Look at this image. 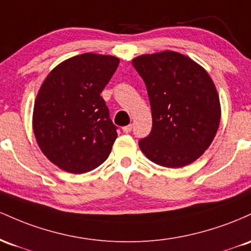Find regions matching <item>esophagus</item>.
<instances>
[{"mask_svg":"<svg viewBox=\"0 0 251 251\" xmlns=\"http://www.w3.org/2000/svg\"><path fill=\"white\" fill-rule=\"evenodd\" d=\"M131 130H133V126H131V125L123 126V131H125V133H130Z\"/></svg>","mask_w":251,"mask_h":251,"instance_id":"34e87169","label":"esophagus"}]
</instances>
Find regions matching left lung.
<instances>
[{
	"label": "left lung",
	"instance_id": "1",
	"mask_svg": "<svg viewBox=\"0 0 251 251\" xmlns=\"http://www.w3.org/2000/svg\"><path fill=\"white\" fill-rule=\"evenodd\" d=\"M147 88L153 126L139 141L151 161L178 168L196 161L212 142L221 104L212 79L192 59L165 50L135 58Z\"/></svg>",
	"mask_w": 251,
	"mask_h": 251
}]
</instances>
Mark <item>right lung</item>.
<instances>
[{
	"label": "right lung",
	"instance_id": "add662e5",
	"mask_svg": "<svg viewBox=\"0 0 251 251\" xmlns=\"http://www.w3.org/2000/svg\"><path fill=\"white\" fill-rule=\"evenodd\" d=\"M120 59L84 53L47 75L34 104L33 129L42 153L61 170L86 173L108 159L117 126L100 92Z\"/></svg>",
	"mask_w": 251,
	"mask_h": 251
}]
</instances>
